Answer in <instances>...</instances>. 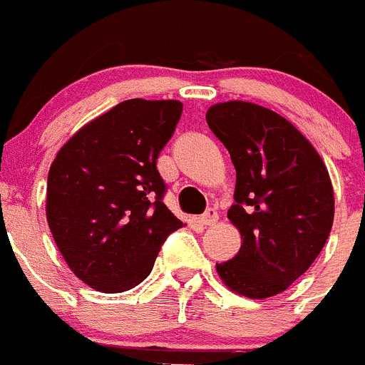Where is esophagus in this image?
<instances>
[{
  "label": "esophagus",
  "mask_w": 365,
  "mask_h": 365,
  "mask_svg": "<svg viewBox=\"0 0 365 365\" xmlns=\"http://www.w3.org/2000/svg\"><path fill=\"white\" fill-rule=\"evenodd\" d=\"M217 212L216 210H214V208H208L207 212L203 214V216H199V223H201V225H205V227H208V225H214V223H216L217 221Z\"/></svg>",
  "instance_id": "obj_1"
}]
</instances>
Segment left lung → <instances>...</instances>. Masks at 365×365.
Instances as JSON below:
<instances>
[{"mask_svg":"<svg viewBox=\"0 0 365 365\" xmlns=\"http://www.w3.org/2000/svg\"><path fill=\"white\" fill-rule=\"evenodd\" d=\"M207 123L235 164V205L227 216L242 235L236 257L216 269L236 294L272 297L312 266L331 235V177L314 145L269 108L217 103Z\"/></svg>","mask_w":365,"mask_h":365,"instance_id":"8db88e82","label":"left lung"}]
</instances>
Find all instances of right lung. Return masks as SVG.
I'll use <instances>...</instances> for the list:
<instances>
[{
	"instance_id": "add662e5",
	"label": "right lung",
	"mask_w": 365,
	"mask_h": 365,
	"mask_svg": "<svg viewBox=\"0 0 365 365\" xmlns=\"http://www.w3.org/2000/svg\"><path fill=\"white\" fill-rule=\"evenodd\" d=\"M175 99H127L62 145L48 175L46 214L58 251L90 288L120 294L151 273L182 227L164 205L157 158L179 123Z\"/></svg>"
}]
</instances>
